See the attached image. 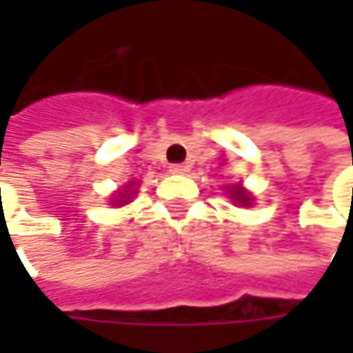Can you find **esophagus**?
Here are the masks:
<instances>
[{
    "label": "esophagus",
    "instance_id": "esophagus-1",
    "mask_svg": "<svg viewBox=\"0 0 353 353\" xmlns=\"http://www.w3.org/2000/svg\"><path fill=\"white\" fill-rule=\"evenodd\" d=\"M169 170L172 174H184V172L188 170V167H186V165H170Z\"/></svg>",
    "mask_w": 353,
    "mask_h": 353
}]
</instances>
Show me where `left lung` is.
Masks as SVG:
<instances>
[{
    "label": "left lung",
    "instance_id": "8db88e82",
    "mask_svg": "<svg viewBox=\"0 0 353 353\" xmlns=\"http://www.w3.org/2000/svg\"><path fill=\"white\" fill-rule=\"evenodd\" d=\"M228 194L230 198L239 204V206H251V202H253V196H251L250 192L241 186V184H234V186H228Z\"/></svg>",
    "mask_w": 353,
    "mask_h": 353
}]
</instances>
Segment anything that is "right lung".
<instances>
[{"label":"right lung","mask_w":353,"mask_h":353,"mask_svg":"<svg viewBox=\"0 0 353 353\" xmlns=\"http://www.w3.org/2000/svg\"><path fill=\"white\" fill-rule=\"evenodd\" d=\"M139 183H129L125 184V190L123 192H119V196H117V200H114V206H123V204H128V202H131V198H133V194L137 192V190H131V186H137Z\"/></svg>","instance_id":"obj_1"}]
</instances>
